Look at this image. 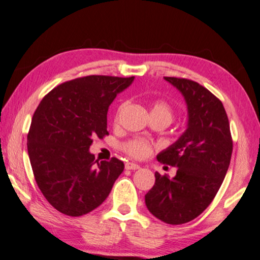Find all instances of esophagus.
Returning <instances> with one entry per match:
<instances>
[{
  "mask_svg": "<svg viewBox=\"0 0 260 260\" xmlns=\"http://www.w3.org/2000/svg\"><path fill=\"white\" fill-rule=\"evenodd\" d=\"M125 169L126 170H136V169H140V166L136 163H133V161H126L125 163Z\"/></svg>",
  "mask_w": 260,
  "mask_h": 260,
  "instance_id": "34e87169",
  "label": "esophagus"
}]
</instances>
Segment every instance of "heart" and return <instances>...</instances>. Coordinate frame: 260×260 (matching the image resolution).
<instances>
[{
    "mask_svg": "<svg viewBox=\"0 0 260 260\" xmlns=\"http://www.w3.org/2000/svg\"><path fill=\"white\" fill-rule=\"evenodd\" d=\"M126 102H123L119 106L115 118H119V115H120V113L123 112V109L126 107ZM151 114L152 117L163 118L170 123L174 118V108L167 100L157 99L152 101ZM121 149H123L125 153L129 154L130 157L136 158V159H143V158H147L153 153L154 145L153 142H151L147 139L135 137V139H131L129 141L124 142L123 145H121Z\"/></svg>",
    "mask_w": 260,
    "mask_h": 260,
    "instance_id": "obj_1",
    "label": "heart"
}]
</instances>
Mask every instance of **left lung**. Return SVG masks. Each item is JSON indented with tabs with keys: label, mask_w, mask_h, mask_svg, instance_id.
Segmentation results:
<instances>
[{
	"label": "left lung",
	"mask_w": 260,
	"mask_h": 260,
	"mask_svg": "<svg viewBox=\"0 0 260 260\" xmlns=\"http://www.w3.org/2000/svg\"><path fill=\"white\" fill-rule=\"evenodd\" d=\"M184 94L188 111L187 130L158 161L178 167L169 179L155 172L153 187L145 196L149 212L159 220L180 225L196 219L214 200L233 154V137L224 106L198 82L166 76Z\"/></svg>",
	"instance_id": "obj_1"
}]
</instances>
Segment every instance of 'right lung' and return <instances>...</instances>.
Instances as JSON below:
<instances>
[{
	"label": "right lung",
	"mask_w": 260,
	"mask_h": 260,
	"mask_svg": "<svg viewBox=\"0 0 260 260\" xmlns=\"http://www.w3.org/2000/svg\"><path fill=\"white\" fill-rule=\"evenodd\" d=\"M133 80L134 76H82L58 85L36 108L27 153L40 191L58 212L69 216L92 212L123 173V161L113 157L99 163L88 148L93 137L108 135L109 105Z\"/></svg>",
	"instance_id": "1"
}]
</instances>
